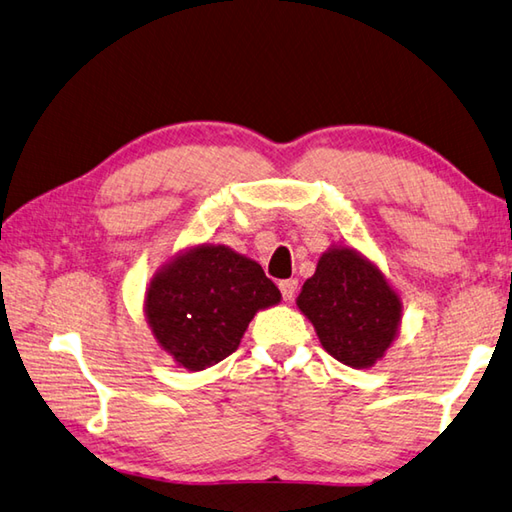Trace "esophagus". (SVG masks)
<instances>
[{"label":"esophagus","mask_w":512,"mask_h":512,"mask_svg":"<svg viewBox=\"0 0 512 512\" xmlns=\"http://www.w3.org/2000/svg\"><path fill=\"white\" fill-rule=\"evenodd\" d=\"M280 291H282V297L286 302H291L295 293H297V280H282L280 282Z\"/></svg>","instance_id":"1"}]
</instances>
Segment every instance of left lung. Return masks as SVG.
<instances>
[{
    "label": "left lung",
    "mask_w": 512,
    "mask_h": 512,
    "mask_svg": "<svg viewBox=\"0 0 512 512\" xmlns=\"http://www.w3.org/2000/svg\"><path fill=\"white\" fill-rule=\"evenodd\" d=\"M297 306L313 322L322 347L356 369L383 358L401 322V297L351 248H331L320 257Z\"/></svg>",
    "instance_id": "obj_1"
}]
</instances>
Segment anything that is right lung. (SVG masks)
I'll use <instances>...</instances> for the list:
<instances>
[{"label":"right lung","mask_w":512,"mask_h":512,"mask_svg":"<svg viewBox=\"0 0 512 512\" xmlns=\"http://www.w3.org/2000/svg\"><path fill=\"white\" fill-rule=\"evenodd\" d=\"M280 297L253 259L203 244L154 275L145 313L159 345L185 369L201 371L228 358L253 315Z\"/></svg>","instance_id":"right-lung-1"}]
</instances>
